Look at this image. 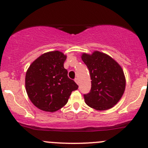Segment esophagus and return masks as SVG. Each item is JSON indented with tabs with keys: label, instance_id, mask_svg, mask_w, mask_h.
<instances>
[{
	"label": "esophagus",
	"instance_id": "obj_1",
	"mask_svg": "<svg viewBox=\"0 0 148 148\" xmlns=\"http://www.w3.org/2000/svg\"><path fill=\"white\" fill-rule=\"evenodd\" d=\"M74 81H75V82L76 83V84H77L78 85H79V79H78L77 78H76V79H74Z\"/></svg>",
	"mask_w": 148,
	"mask_h": 148
}]
</instances>
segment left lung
Listing matches in <instances>:
<instances>
[{"instance_id": "obj_1", "label": "left lung", "mask_w": 148, "mask_h": 148, "mask_svg": "<svg viewBox=\"0 0 148 148\" xmlns=\"http://www.w3.org/2000/svg\"><path fill=\"white\" fill-rule=\"evenodd\" d=\"M81 59L86 64L91 79V90L84 95L86 104L97 111L112 108L121 99L126 80L120 65L106 53L94 51L83 53Z\"/></svg>"}]
</instances>
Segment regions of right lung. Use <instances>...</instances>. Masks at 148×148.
<instances>
[{
	"label": "right lung",
	"mask_w": 148,
	"mask_h": 148,
	"mask_svg": "<svg viewBox=\"0 0 148 148\" xmlns=\"http://www.w3.org/2000/svg\"><path fill=\"white\" fill-rule=\"evenodd\" d=\"M67 56L58 51L42 54L32 62L25 74V90L31 102L39 109L55 112L68 101L79 86L64 68Z\"/></svg>",
	"instance_id": "1"
}]
</instances>
